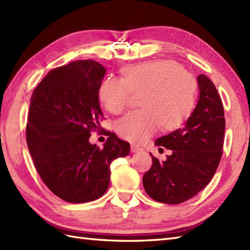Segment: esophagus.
<instances>
[{"label": "esophagus", "mask_w": 250, "mask_h": 250, "mask_svg": "<svg viewBox=\"0 0 250 250\" xmlns=\"http://www.w3.org/2000/svg\"><path fill=\"white\" fill-rule=\"evenodd\" d=\"M140 150H142V147H140L139 145H135V144H132L131 145V151L132 152H137V151H140Z\"/></svg>", "instance_id": "34e87169"}]
</instances>
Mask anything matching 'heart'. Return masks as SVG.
Segmentation results:
<instances>
[{
  "mask_svg": "<svg viewBox=\"0 0 250 250\" xmlns=\"http://www.w3.org/2000/svg\"><path fill=\"white\" fill-rule=\"evenodd\" d=\"M132 93H142L143 108L126 114L117 125V133L124 140L142 143L160 125L172 129L187 118L195 103L196 81L178 63L157 60L124 67L121 79L105 78L99 90L101 102L114 115L126 108Z\"/></svg>",
  "mask_w": 250,
  "mask_h": 250,
  "instance_id": "obj_1",
  "label": "heart"
}]
</instances>
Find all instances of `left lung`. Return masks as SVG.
Here are the masks:
<instances>
[{
	"instance_id": "1",
	"label": "left lung",
	"mask_w": 250,
	"mask_h": 250,
	"mask_svg": "<svg viewBox=\"0 0 250 250\" xmlns=\"http://www.w3.org/2000/svg\"><path fill=\"white\" fill-rule=\"evenodd\" d=\"M200 98L186 124L158 139L155 144L171 149L166 161L151 153L152 164L143 176L146 193L155 201L179 204L193 198L213 178L222 156L225 110L210 79L198 76Z\"/></svg>"
}]
</instances>
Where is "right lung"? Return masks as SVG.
Wrapping results in <instances>:
<instances>
[{"label":"right lung","mask_w":250,"mask_h":250,"mask_svg":"<svg viewBox=\"0 0 250 250\" xmlns=\"http://www.w3.org/2000/svg\"><path fill=\"white\" fill-rule=\"evenodd\" d=\"M105 68L78 60L52 68L32 93L26 143L35 168L58 198L84 203L101 198L109 185V166L125 157L130 144L101 128L99 90ZM109 137L101 150L88 142L91 132Z\"/></svg>","instance_id":"right-lung-1"}]
</instances>
